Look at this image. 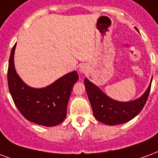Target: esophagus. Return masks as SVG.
<instances>
[{
  "label": "esophagus",
  "mask_w": 158,
  "mask_h": 158,
  "mask_svg": "<svg viewBox=\"0 0 158 158\" xmlns=\"http://www.w3.org/2000/svg\"><path fill=\"white\" fill-rule=\"evenodd\" d=\"M81 71H83V69H81Z\"/></svg>",
  "instance_id": "34e87169"
}]
</instances>
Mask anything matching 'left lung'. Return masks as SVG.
Returning <instances> with one entry per match:
<instances>
[{"label":"left lung","instance_id":"8db88e82","mask_svg":"<svg viewBox=\"0 0 158 158\" xmlns=\"http://www.w3.org/2000/svg\"><path fill=\"white\" fill-rule=\"evenodd\" d=\"M84 83L95 118L106 125H115L130 121L141 111L149 96L152 81L140 98L125 103L109 98L87 78H85Z\"/></svg>","mask_w":158,"mask_h":158}]
</instances>
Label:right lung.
I'll use <instances>...</instances> for the list:
<instances>
[{"label":"right lung","mask_w":158,"mask_h":158,"mask_svg":"<svg viewBox=\"0 0 158 158\" xmlns=\"http://www.w3.org/2000/svg\"><path fill=\"white\" fill-rule=\"evenodd\" d=\"M15 48L16 44L11 49L7 70L8 87L15 105L24 118L37 125L50 127L60 124L66 116L73 85L79 78L77 72H70L44 88H32L16 72Z\"/></svg>","instance_id":"1"}]
</instances>
